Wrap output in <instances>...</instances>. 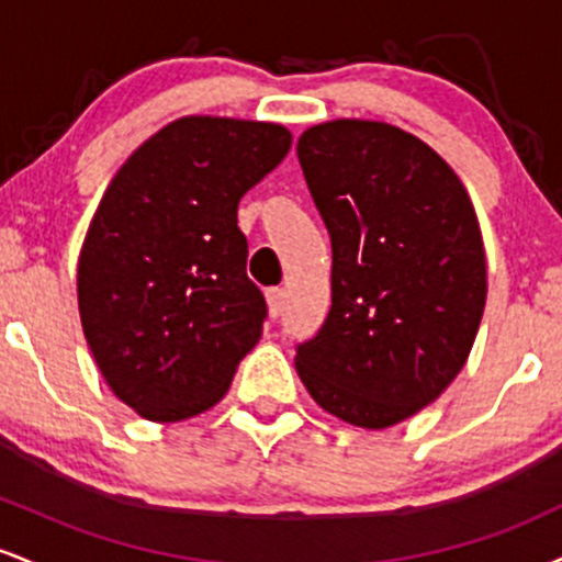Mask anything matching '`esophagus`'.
Returning a JSON list of instances; mask_svg holds the SVG:
<instances>
[{
    "instance_id": "34e87169",
    "label": "esophagus",
    "mask_w": 562,
    "mask_h": 562,
    "mask_svg": "<svg viewBox=\"0 0 562 562\" xmlns=\"http://www.w3.org/2000/svg\"><path fill=\"white\" fill-rule=\"evenodd\" d=\"M267 303H269V317H280L282 308H285V293L280 288L267 290Z\"/></svg>"
}]
</instances>
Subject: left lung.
<instances>
[{
  "label": "left lung",
  "mask_w": 562,
  "mask_h": 562,
  "mask_svg": "<svg viewBox=\"0 0 562 562\" xmlns=\"http://www.w3.org/2000/svg\"><path fill=\"white\" fill-rule=\"evenodd\" d=\"M299 160L333 243V306L295 370L322 409L383 430L436 402L468 362L486 254L465 184L383 121L301 134Z\"/></svg>",
  "instance_id": "obj_1"
}]
</instances>
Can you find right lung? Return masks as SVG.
<instances>
[{
	"instance_id": "add662e5",
	"label": "right lung",
	"mask_w": 562,
	"mask_h": 562,
	"mask_svg": "<svg viewBox=\"0 0 562 562\" xmlns=\"http://www.w3.org/2000/svg\"><path fill=\"white\" fill-rule=\"evenodd\" d=\"M290 142L280 124L184 115L142 142L97 205L76 277L81 327L145 420L211 409L259 344L267 301L245 274L237 203Z\"/></svg>"
}]
</instances>
